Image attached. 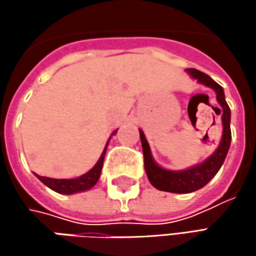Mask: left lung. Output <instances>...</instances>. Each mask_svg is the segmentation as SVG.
Returning a JSON list of instances; mask_svg holds the SVG:
<instances>
[{"label":"left lung","instance_id":"8db88e82","mask_svg":"<svg viewBox=\"0 0 256 256\" xmlns=\"http://www.w3.org/2000/svg\"><path fill=\"white\" fill-rule=\"evenodd\" d=\"M186 72L194 80H197L200 84H204L206 87L214 88L216 93V100L220 102V105L222 108V138H221V142H220L218 148L215 150V152L212 156H209L203 163L188 168L185 170H168V169L160 168L154 162L150 145L146 142V138H145L144 132L139 130L142 151H144V166H145V172H146V176L150 179L151 185L160 191L179 192V194L192 192L196 190H200L214 178L218 174V170L221 169V166L227 157L231 142V112L230 106L226 100L224 88L208 74H204L198 70L190 68V70H186Z\"/></svg>","mask_w":256,"mask_h":256}]
</instances>
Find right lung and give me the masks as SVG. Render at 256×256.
<instances>
[{
    "label": "right lung",
    "instance_id": "add662e5",
    "mask_svg": "<svg viewBox=\"0 0 256 256\" xmlns=\"http://www.w3.org/2000/svg\"><path fill=\"white\" fill-rule=\"evenodd\" d=\"M117 132V130H116ZM114 132V133H116ZM112 133V134H114ZM111 139V136H110ZM110 142V140H108ZM108 142H106V146H108ZM106 146L104 148V152L100 154L98 163L84 175L78 176L74 179H53L47 178V176H40L36 175V178L40 179L44 185H47L48 188H52L53 191L56 192H60V194H74V192H80V191H87L90 190L92 186L96 185V182L99 180L100 176V172H102V166H104V158H105V152H106Z\"/></svg>",
    "mask_w": 256,
    "mask_h": 256
}]
</instances>
